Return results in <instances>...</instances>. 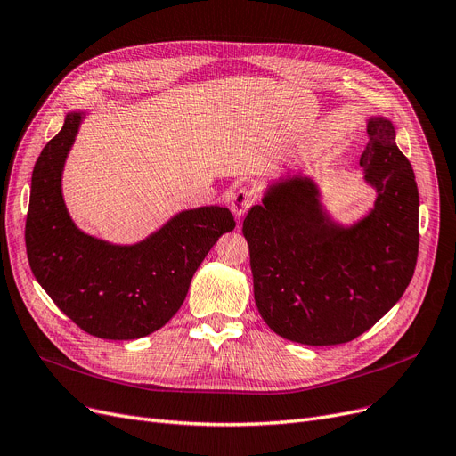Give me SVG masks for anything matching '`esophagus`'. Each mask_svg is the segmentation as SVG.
I'll use <instances>...</instances> for the list:
<instances>
[{
  "label": "esophagus",
  "mask_w": 456,
  "mask_h": 456,
  "mask_svg": "<svg viewBox=\"0 0 456 456\" xmlns=\"http://www.w3.org/2000/svg\"><path fill=\"white\" fill-rule=\"evenodd\" d=\"M256 198L258 196H256V192H254V191H250L247 187L240 189L232 198V211H233V215L235 216H243L254 206V202H256Z\"/></svg>",
  "instance_id": "1"
}]
</instances>
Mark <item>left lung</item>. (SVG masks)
Segmentation results:
<instances>
[{
  "mask_svg": "<svg viewBox=\"0 0 456 456\" xmlns=\"http://www.w3.org/2000/svg\"><path fill=\"white\" fill-rule=\"evenodd\" d=\"M359 165L378 191L352 228L330 221L308 177L273 185L243 221L254 301L291 342L333 346L357 338L403 297L419 252V192L389 119H369Z\"/></svg>",
  "mask_w": 456,
  "mask_h": 456,
  "instance_id": "8db88e82",
  "label": "left lung"
}]
</instances>
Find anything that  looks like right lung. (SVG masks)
I'll return each instance as SVG.
<instances>
[{
	"label": "right lung",
	"mask_w": 456,
	"mask_h": 456,
	"mask_svg": "<svg viewBox=\"0 0 456 456\" xmlns=\"http://www.w3.org/2000/svg\"><path fill=\"white\" fill-rule=\"evenodd\" d=\"M82 116L70 112L35 162L26 250L35 279L82 331L133 340L160 330L183 305L198 265L235 228L226 208L175 215L133 247L108 245L72 224L61 196V170Z\"/></svg>",
	"instance_id": "add662e5"
}]
</instances>
